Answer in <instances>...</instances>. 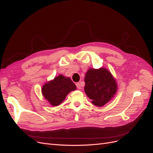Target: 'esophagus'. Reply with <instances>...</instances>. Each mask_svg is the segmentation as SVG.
<instances>
[{
  "label": "esophagus",
  "instance_id": "1",
  "mask_svg": "<svg viewBox=\"0 0 153 153\" xmlns=\"http://www.w3.org/2000/svg\"><path fill=\"white\" fill-rule=\"evenodd\" d=\"M76 87H77V88H78V89H81V84L79 83H77L76 84Z\"/></svg>",
  "mask_w": 153,
  "mask_h": 153
}]
</instances>
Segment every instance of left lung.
<instances>
[{
  "label": "left lung",
  "instance_id": "1",
  "mask_svg": "<svg viewBox=\"0 0 153 153\" xmlns=\"http://www.w3.org/2000/svg\"><path fill=\"white\" fill-rule=\"evenodd\" d=\"M85 92L95 105L101 107L108 102L117 91L114 78L108 70L89 69L85 77Z\"/></svg>",
  "mask_w": 153,
  "mask_h": 153
}]
</instances>
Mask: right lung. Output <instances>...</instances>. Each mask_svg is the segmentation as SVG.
<instances>
[{"instance_id":"add662e5","label":"right lung","mask_w":153,"mask_h":153,"mask_svg":"<svg viewBox=\"0 0 153 153\" xmlns=\"http://www.w3.org/2000/svg\"><path fill=\"white\" fill-rule=\"evenodd\" d=\"M76 89V85L70 78L60 75L45 83L42 88V93L52 105L56 106L61 104L70 92Z\"/></svg>"}]
</instances>
